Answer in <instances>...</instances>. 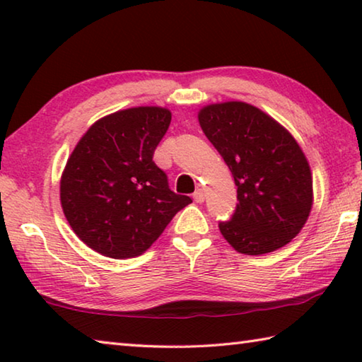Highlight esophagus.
Masks as SVG:
<instances>
[{"label":"esophagus","mask_w":362,"mask_h":362,"mask_svg":"<svg viewBox=\"0 0 362 362\" xmlns=\"http://www.w3.org/2000/svg\"><path fill=\"white\" fill-rule=\"evenodd\" d=\"M193 199L196 201V203H203L204 201V189H196V192L193 193Z\"/></svg>","instance_id":"esophagus-1"}]
</instances>
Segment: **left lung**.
I'll return each instance as SVG.
<instances>
[{
  "label": "left lung",
  "mask_w": 362,
  "mask_h": 362,
  "mask_svg": "<svg viewBox=\"0 0 362 362\" xmlns=\"http://www.w3.org/2000/svg\"><path fill=\"white\" fill-rule=\"evenodd\" d=\"M201 129L230 168L238 204L220 233L238 252L260 255L298 235L313 204V180L298 144L262 110L244 102L204 107Z\"/></svg>",
  "instance_id": "obj_1"
}]
</instances>
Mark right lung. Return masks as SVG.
Returning <instances> with one entry per match:
<instances>
[{
	"label": "right lung",
	"instance_id": "add662e5",
	"mask_svg": "<svg viewBox=\"0 0 362 362\" xmlns=\"http://www.w3.org/2000/svg\"><path fill=\"white\" fill-rule=\"evenodd\" d=\"M170 112L139 107L105 116L89 127L60 182L64 214L79 240L112 259L145 252L192 198L169 188L153 155Z\"/></svg>",
	"mask_w": 362,
	"mask_h": 362
}]
</instances>
